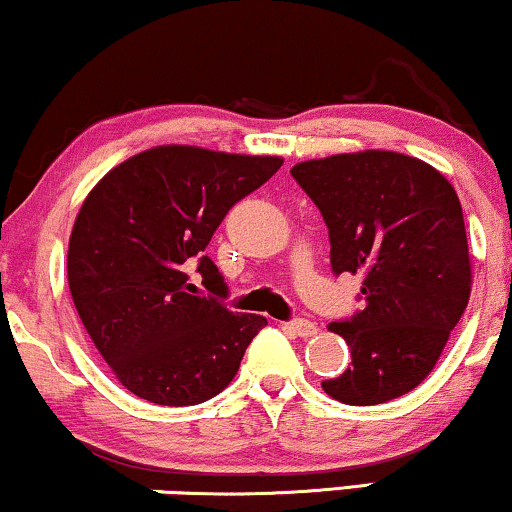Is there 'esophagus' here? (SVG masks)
Wrapping results in <instances>:
<instances>
[{
  "label": "esophagus",
  "mask_w": 512,
  "mask_h": 512,
  "mask_svg": "<svg viewBox=\"0 0 512 512\" xmlns=\"http://www.w3.org/2000/svg\"><path fill=\"white\" fill-rule=\"evenodd\" d=\"M282 328L290 330L292 335H299V338H311V335L318 333V326L311 321H304V318H294L290 323H282Z\"/></svg>",
  "instance_id": "obj_1"
}]
</instances>
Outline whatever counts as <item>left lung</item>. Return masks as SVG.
I'll use <instances>...</instances> for the list:
<instances>
[{"instance_id":"obj_1","label":"left lung","mask_w":512,"mask_h":512,"mask_svg":"<svg viewBox=\"0 0 512 512\" xmlns=\"http://www.w3.org/2000/svg\"><path fill=\"white\" fill-rule=\"evenodd\" d=\"M290 172L326 220L333 273L364 278V309L328 326L350 345L352 364L321 388L359 407L410 393L470 302L458 194L436 167L393 150L306 160Z\"/></svg>"}]
</instances>
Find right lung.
Returning a JSON list of instances; mask_svg holds the SVG:
<instances>
[{
	"label": "right lung",
	"mask_w": 512,
	"mask_h": 512,
	"mask_svg": "<svg viewBox=\"0 0 512 512\" xmlns=\"http://www.w3.org/2000/svg\"><path fill=\"white\" fill-rule=\"evenodd\" d=\"M278 155L155 146L110 170L78 210L66 275L74 306L112 374L155 405H198L230 386L268 321L191 294L189 266L225 297L203 256L222 218L280 170Z\"/></svg>",
	"instance_id": "add662e5"
}]
</instances>
